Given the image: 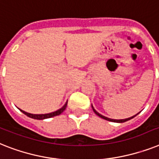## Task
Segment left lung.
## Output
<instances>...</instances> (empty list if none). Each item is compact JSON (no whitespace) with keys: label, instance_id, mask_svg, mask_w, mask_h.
Segmentation results:
<instances>
[{"label":"left lung","instance_id":"left-lung-1","mask_svg":"<svg viewBox=\"0 0 159 159\" xmlns=\"http://www.w3.org/2000/svg\"><path fill=\"white\" fill-rule=\"evenodd\" d=\"M92 109H93V111L95 112V114H96V115H98V116H99V117H101V118H103V119H105V120H107V121H110V122H126V121H128V120H130V119H131V118H133V117H135V116H136L138 114V113H137L136 115L133 116V117H129V118H126V119H120V120L111 119V118H109V117H104V116H103V115H101V114H100V113H98L97 111L95 110V109H94V108H93V106H92Z\"/></svg>","mask_w":159,"mask_h":159}]
</instances>
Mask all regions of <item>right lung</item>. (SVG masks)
Masks as SVG:
<instances>
[{"mask_svg":"<svg viewBox=\"0 0 159 159\" xmlns=\"http://www.w3.org/2000/svg\"><path fill=\"white\" fill-rule=\"evenodd\" d=\"M67 104H68V102H66V104H64V106L62 107L61 109H59V110L55 111V112H53V113H46V114H32V113H27V112H24V111L21 110L22 113H24L25 115H27L28 117H32V118H34V119H38V120H42V119H46V118H50V117H55V116H58L59 114H61L65 109H66L67 107Z\"/></svg>","mask_w":159,"mask_h":159,"instance_id":"1","label":"right lung"}]
</instances>
